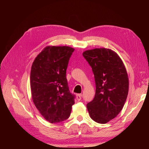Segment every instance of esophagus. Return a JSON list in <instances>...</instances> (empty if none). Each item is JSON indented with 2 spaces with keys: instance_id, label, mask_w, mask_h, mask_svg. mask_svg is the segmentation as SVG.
I'll return each mask as SVG.
<instances>
[{
  "instance_id": "1",
  "label": "esophagus",
  "mask_w": 149,
  "mask_h": 149,
  "mask_svg": "<svg viewBox=\"0 0 149 149\" xmlns=\"http://www.w3.org/2000/svg\"><path fill=\"white\" fill-rule=\"evenodd\" d=\"M81 97H82V94H77L76 95V98H77V100H81Z\"/></svg>"
}]
</instances>
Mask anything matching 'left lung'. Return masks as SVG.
Instances as JSON below:
<instances>
[{
    "label": "left lung",
    "mask_w": 149,
    "mask_h": 149,
    "mask_svg": "<svg viewBox=\"0 0 149 149\" xmlns=\"http://www.w3.org/2000/svg\"><path fill=\"white\" fill-rule=\"evenodd\" d=\"M92 68L95 95L86 105L91 118L106 123L121 111L127 99L129 78L125 66L117 53L109 49L96 48L83 52Z\"/></svg>",
    "instance_id": "obj_1"
}]
</instances>
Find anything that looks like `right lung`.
I'll use <instances>...</instances> for the list:
<instances>
[{"label": "right lung", "mask_w": 149, "mask_h": 149, "mask_svg": "<svg viewBox=\"0 0 149 149\" xmlns=\"http://www.w3.org/2000/svg\"><path fill=\"white\" fill-rule=\"evenodd\" d=\"M74 50L68 46H47L36 56L31 66L33 101L41 115L50 123L67 119L75 103L66 77Z\"/></svg>", "instance_id": "add662e5"}]
</instances>
